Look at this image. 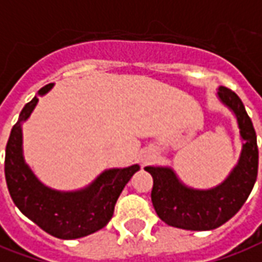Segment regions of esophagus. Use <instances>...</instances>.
Here are the masks:
<instances>
[{"mask_svg":"<svg viewBox=\"0 0 262 262\" xmlns=\"http://www.w3.org/2000/svg\"><path fill=\"white\" fill-rule=\"evenodd\" d=\"M143 163H147V159H144V160H143Z\"/></svg>","mask_w":262,"mask_h":262,"instance_id":"esophagus-1","label":"esophagus"}]
</instances>
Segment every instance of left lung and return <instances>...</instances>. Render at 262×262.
I'll use <instances>...</instances> for the list:
<instances>
[{
  "mask_svg": "<svg viewBox=\"0 0 262 262\" xmlns=\"http://www.w3.org/2000/svg\"><path fill=\"white\" fill-rule=\"evenodd\" d=\"M219 98L237 116L244 140L237 167L226 182L211 190H193L179 182L167 167H146L153 177L151 203L166 224L193 231L214 230L238 213L246 203L258 174L257 135L246 107L237 93L220 86Z\"/></svg>",
  "mask_w": 262,
  "mask_h": 262,
  "instance_id": "left-lung-1",
  "label": "left lung"
}]
</instances>
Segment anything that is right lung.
<instances>
[{"instance_id":"right-lung-1","label":"right lung","mask_w":262,"mask_h":262,"mask_svg":"<svg viewBox=\"0 0 262 262\" xmlns=\"http://www.w3.org/2000/svg\"><path fill=\"white\" fill-rule=\"evenodd\" d=\"M52 83L43 86L39 95L47 93ZM38 98L28 102L12 126L5 147V180L11 199L21 213L56 238L72 239L92 234L109 223L119 195L139 166L106 170L85 190L59 193L36 180L23 157L21 122L29 118Z\"/></svg>"}]
</instances>
